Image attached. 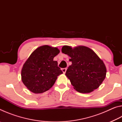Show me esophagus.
Segmentation results:
<instances>
[{"mask_svg": "<svg viewBox=\"0 0 122 122\" xmlns=\"http://www.w3.org/2000/svg\"><path fill=\"white\" fill-rule=\"evenodd\" d=\"M67 68H62V71H63V73L65 74L66 72V71H67Z\"/></svg>", "mask_w": 122, "mask_h": 122, "instance_id": "34e87169", "label": "esophagus"}]
</instances>
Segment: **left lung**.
<instances>
[{
	"label": "left lung",
	"instance_id": "1",
	"mask_svg": "<svg viewBox=\"0 0 122 122\" xmlns=\"http://www.w3.org/2000/svg\"><path fill=\"white\" fill-rule=\"evenodd\" d=\"M62 53L71 57L66 75L74 88L82 93H89L99 87L106 76L107 69L102 60L94 51L85 46L75 48L64 46Z\"/></svg>",
	"mask_w": 122,
	"mask_h": 122
}]
</instances>
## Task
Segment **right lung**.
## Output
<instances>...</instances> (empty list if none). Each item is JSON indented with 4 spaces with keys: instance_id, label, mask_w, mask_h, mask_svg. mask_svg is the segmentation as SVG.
I'll return each mask as SVG.
<instances>
[{
    "instance_id": "right-lung-1",
    "label": "right lung",
    "mask_w": 122,
    "mask_h": 122,
    "mask_svg": "<svg viewBox=\"0 0 122 122\" xmlns=\"http://www.w3.org/2000/svg\"><path fill=\"white\" fill-rule=\"evenodd\" d=\"M60 52L56 47L45 45L36 49L24 63L21 79L28 89L35 94L42 93L52 87L63 72L53 59Z\"/></svg>"
}]
</instances>
